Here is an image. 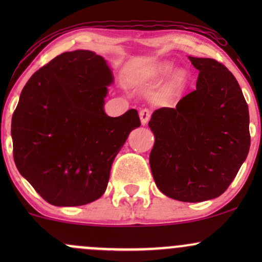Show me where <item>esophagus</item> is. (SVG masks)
<instances>
[{
  "instance_id": "34e87169",
  "label": "esophagus",
  "mask_w": 262,
  "mask_h": 262,
  "mask_svg": "<svg viewBox=\"0 0 262 262\" xmlns=\"http://www.w3.org/2000/svg\"><path fill=\"white\" fill-rule=\"evenodd\" d=\"M150 116H151V113H150V111L148 110V108H144V110H141L140 112H139V117H140L141 124L145 125L146 123L149 122Z\"/></svg>"
}]
</instances>
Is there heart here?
Returning a JSON list of instances; mask_svg holds the SVG:
<instances>
[{"label": "heart", "instance_id": "obj_1", "mask_svg": "<svg viewBox=\"0 0 262 262\" xmlns=\"http://www.w3.org/2000/svg\"><path fill=\"white\" fill-rule=\"evenodd\" d=\"M171 68H172V65L169 64V62H158V64L146 66L143 70L137 71V74L134 75V81L138 83L156 81L169 74Z\"/></svg>", "mask_w": 262, "mask_h": 262}]
</instances>
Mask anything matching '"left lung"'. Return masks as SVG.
Instances as JSON below:
<instances>
[{
  "label": "left lung",
  "instance_id": "left-lung-1",
  "mask_svg": "<svg viewBox=\"0 0 262 262\" xmlns=\"http://www.w3.org/2000/svg\"><path fill=\"white\" fill-rule=\"evenodd\" d=\"M200 71L196 90L152 113L149 161L156 186L181 202L224 193L250 149L249 110L234 75L214 59L188 56Z\"/></svg>",
  "mask_w": 262,
  "mask_h": 262
}]
</instances>
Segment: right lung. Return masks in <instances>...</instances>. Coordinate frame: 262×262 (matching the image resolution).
I'll list each match as a JSON object with an SVG mask.
<instances>
[{
	"label": "right lung",
	"mask_w": 262,
	"mask_h": 262,
	"mask_svg": "<svg viewBox=\"0 0 262 262\" xmlns=\"http://www.w3.org/2000/svg\"><path fill=\"white\" fill-rule=\"evenodd\" d=\"M113 81L106 60L90 50L62 53L32 75L12 117L19 173L53 206H83L106 191L113 160L140 127L135 110L104 113Z\"/></svg>",
	"instance_id": "right-lung-1"
}]
</instances>
